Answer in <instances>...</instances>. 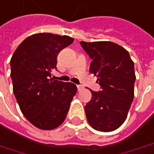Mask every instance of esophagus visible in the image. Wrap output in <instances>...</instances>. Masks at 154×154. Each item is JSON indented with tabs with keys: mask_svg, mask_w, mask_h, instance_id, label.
<instances>
[{
	"mask_svg": "<svg viewBox=\"0 0 154 154\" xmlns=\"http://www.w3.org/2000/svg\"><path fill=\"white\" fill-rule=\"evenodd\" d=\"M77 90H78V91H81L82 89L83 88V87H82V86H81V85H77Z\"/></svg>",
	"mask_w": 154,
	"mask_h": 154,
	"instance_id": "esophagus-1",
	"label": "esophagus"
}]
</instances>
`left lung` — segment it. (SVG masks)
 Masks as SVG:
<instances>
[{"instance_id":"left-lung-1","label":"left lung","mask_w":154,"mask_h":154,"mask_svg":"<svg viewBox=\"0 0 154 154\" xmlns=\"http://www.w3.org/2000/svg\"><path fill=\"white\" fill-rule=\"evenodd\" d=\"M90 56L89 72L98 77L101 90H91L86 104L88 122L96 131L109 132L118 129L127 117L134 98V62L128 51L110 41L80 42Z\"/></svg>"}]
</instances>
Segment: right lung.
Listing matches in <instances>:
<instances>
[{"instance_id":"right-lung-1","label":"right lung","mask_w":154,"mask_h":154,"mask_svg":"<svg viewBox=\"0 0 154 154\" xmlns=\"http://www.w3.org/2000/svg\"><path fill=\"white\" fill-rule=\"evenodd\" d=\"M74 41L73 38L50 33L30 35L11 56L13 93L26 119L41 130L61 125L77 94V86L50 79L56 69L57 55Z\"/></svg>"}]
</instances>
